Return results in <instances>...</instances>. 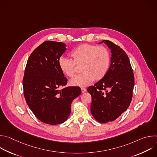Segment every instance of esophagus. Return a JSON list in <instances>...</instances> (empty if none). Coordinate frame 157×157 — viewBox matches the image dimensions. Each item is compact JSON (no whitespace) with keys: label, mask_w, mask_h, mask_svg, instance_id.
<instances>
[{"label":"esophagus","mask_w":157,"mask_h":157,"mask_svg":"<svg viewBox=\"0 0 157 157\" xmlns=\"http://www.w3.org/2000/svg\"><path fill=\"white\" fill-rule=\"evenodd\" d=\"M81 91H82V93H86V88H84V87H82V88H81Z\"/></svg>","instance_id":"34e87169"}]
</instances>
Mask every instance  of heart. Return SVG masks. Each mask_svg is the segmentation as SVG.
<instances>
[{
    "label": "heart",
    "mask_w": 157,
    "mask_h": 157,
    "mask_svg": "<svg viewBox=\"0 0 157 157\" xmlns=\"http://www.w3.org/2000/svg\"><path fill=\"white\" fill-rule=\"evenodd\" d=\"M71 60L61 57L58 66L61 72L69 78L75 76L76 66H81V75L76 76L70 81L73 86L84 87L90 84L94 79L100 81L109 71L111 55L109 50L94 44H82L71 53Z\"/></svg>",
    "instance_id": "heart-1"
}]
</instances>
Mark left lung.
Here are the masks:
<instances>
[{"mask_svg":"<svg viewBox=\"0 0 157 157\" xmlns=\"http://www.w3.org/2000/svg\"><path fill=\"white\" fill-rule=\"evenodd\" d=\"M111 52L110 68L106 76L87 88L91 95V112L100 123L112 122L128 107L132 98L134 76L128 56L113 42L103 40Z\"/></svg>","mask_w":157,"mask_h":157,"instance_id":"8db88e82","label":"left lung"}]
</instances>
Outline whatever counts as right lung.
I'll list each match as a JSON object with an SVG mask.
<instances>
[{"mask_svg": "<svg viewBox=\"0 0 157 157\" xmlns=\"http://www.w3.org/2000/svg\"><path fill=\"white\" fill-rule=\"evenodd\" d=\"M66 47L62 42H43L30 55L25 70L23 87L26 102L38 119L50 125L66 121L73 101L81 94L79 87L59 89L67 84L58 66Z\"/></svg>", "mask_w": 157, "mask_h": 157, "instance_id": "add662e5", "label": "right lung"}]
</instances>
